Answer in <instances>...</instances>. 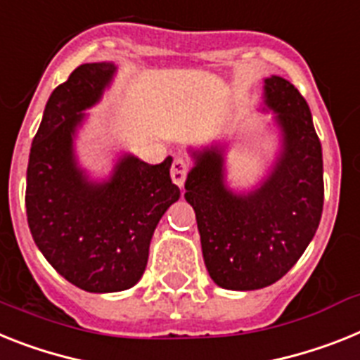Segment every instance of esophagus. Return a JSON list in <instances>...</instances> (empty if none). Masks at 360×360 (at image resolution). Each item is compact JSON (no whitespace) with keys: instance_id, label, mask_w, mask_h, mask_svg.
Wrapping results in <instances>:
<instances>
[{"instance_id":"obj_1","label":"esophagus","mask_w":360,"mask_h":360,"mask_svg":"<svg viewBox=\"0 0 360 360\" xmlns=\"http://www.w3.org/2000/svg\"><path fill=\"white\" fill-rule=\"evenodd\" d=\"M190 166L188 162L185 161V159H181V157H177L174 161V165H172V181H174L175 185L179 186V188H183V185H185V179H186V174H188Z\"/></svg>"}]
</instances>
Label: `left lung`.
Returning a JSON list of instances; mask_svg holds the SVG:
<instances>
[{
  "mask_svg": "<svg viewBox=\"0 0 360 360\" xmlns=\"http://www.w3.org/2000/svg\"><path fill=\"white\" fill-rule=\"evenodd\" d=\"M264 104L274 111L282 152L271 174L250 192L225 183L221 146L194 150L185 199L198 219L207 271L223 289L267 288L304 255L324 205L322 146L309 105L282 77L264 80Z\"/></svg>",
  "mask_w": 360,
  "mask_h": 360,
  "instance_id": "left-lung-1",
  "label": "left lung"
}]
</instances>
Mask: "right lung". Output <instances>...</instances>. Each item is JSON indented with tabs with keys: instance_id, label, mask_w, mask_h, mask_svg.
Listing matches in <instances>:
<instances>
[{
	"instance_id": "right-lung-1",
	"label": "right lung",
	"mask_w": 360,
	"mask_h": 360,
	"mask_svg": "<svg viewBox=\"0 0 360 360\" xmlns=\"http://www.w3.org/2000/svg\"><path fill=\"white\" fill-rule=\"evenodd\" d=\"M113 63H82L45 104L27 166V221L45 259L87 292L134 288L148 264L162 214L179 199L172 157L148 165L126 153L108 181L96 183L78 166L75 135L84 111L102 98Z\"/></svg>"
}]
</instances>
